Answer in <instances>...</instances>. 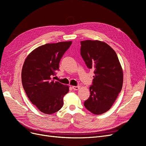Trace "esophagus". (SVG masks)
Here are the masks:
<instances>
[{
    "label": "esophagus",
    "instance_id": "esophagus-1",
    "mask_svg": "<svg viewBox=\"0 0 146 146\" xmlns=\"http://www.w3.org/2000/svg\"><path fill=\"white\" fill-rule=\"evenodd\" d=\"M72 89L74 90H78L79 89H80V86H72Z\"/></svg>",
    "mask_w": 146,
    "mask_h": 146
}]
</instances>
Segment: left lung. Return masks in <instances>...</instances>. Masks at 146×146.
<instances>
[{"instance_id": "left-lung-1", "label": "left lung", "mask_w": 146, "mask_h": 146, "mask_svg": "<svg viewBox=\"0 0 146 146\" xmlns=\"http://www.w3.org/2000/svg\"><path fill=\"white\" fill-rule=\"evenodd\" d=\"M80 54L89 69H94L90 96L84 106L94 114L111 108L123 85V70L116 53L107 43L98 40L80 42Z\"/></svg>"}]
</instances>
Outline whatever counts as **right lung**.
<instances>
[{"label": "right lung", "mask_w": 146, "mask_h": 146, "mask_svg": "<svg viewBox=\"0 0 146 146\" xmlns=\"http://www.w3.org/2000/svg\"><path fill=\"white\" fill-rule=\"evenodd\" d=\"M72 41L46 44L34 49L25 60L22 83L29 100L43 113H55L62 108L69 86L52 78Z\"/></svg>", "instance_id": "right-lung-1"}]
</instances>
